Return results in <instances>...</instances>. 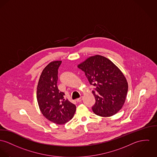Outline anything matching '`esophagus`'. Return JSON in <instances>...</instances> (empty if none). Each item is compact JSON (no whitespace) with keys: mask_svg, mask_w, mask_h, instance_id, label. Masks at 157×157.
Segmentation results:
<instances>
[{"mask_svg":"<svg viewBox=\"0 0 157 157\" xmlns=\"http://www.w3.org/2000/svg\"><path fill=\"white\" fill-rule=\"evenodd\" d=\"M82 99H83V97H81L77 98V99H76V101H77L78 102H81V101L82 100Z\"/></svg>","mask_w":157,"mask_h":157,"instance_id":"34e87169","label":"esophagus"}]
</instances>
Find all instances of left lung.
<instances>
[{
  "instance_id": "left-lung-1",
  "label": "left lung",
  "mask_w": 157,
  "mask_h": 157,
  "mask_svg": "<svg viewBox=\"0 0 157 157\" xmlns=\"http://www.w3.org/2000/svg\"><path fill=\"white\" fill-rule=\"evenodd\" d=\"M84 72L90 84L96 86L93 91L96 103L92 107L97 115L109 117L120 110L126 99L128 83L121 70L105 57H90L78 65Z\"/></svg>"
}]
</instances>
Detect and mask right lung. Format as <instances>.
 Instances as JSON below:
<instances>
[{"instance_id":"1","label":"right lung","mask_w":157,"mask_h":157,"mask_svg":"<svg viewBox=\"0 0 157 157\" xmlns=\"http://www.w3.org/2000/svg\"><path fill=\"white\" fill-rule=\"evenodd\" d=\"M61 61L49 63L41 73L37 86V100L40 112L49 121L64 124L72 119L76 106L65 100L57 86L58 69Z\"/></svg>"}]
</instances>
